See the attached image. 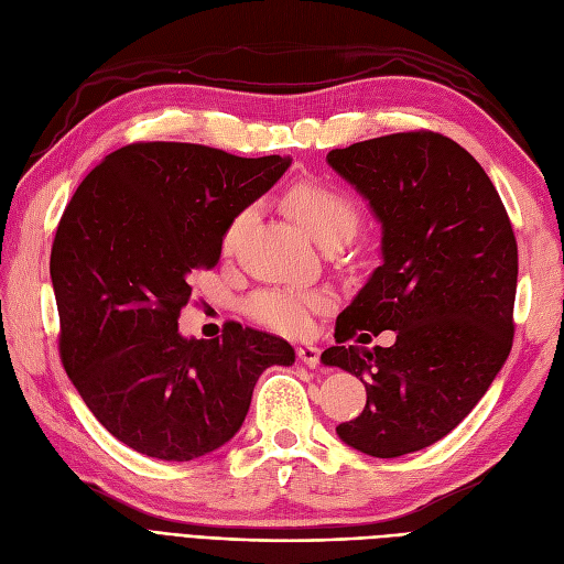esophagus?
Here are the masks:
<instances>
[{"instance_id":"obj_1","label":"esophagus","mask_w":564,"mask_h":564,"mask_svg":"<svg viewBox=\"0 0 564 564\" xmlns=\"http://www.w3.org/2000/svg\"><path fill=\"white\" fill-rule=\"evenodd\" d=\"M296 355H299V360L303 365H308V367H317L319 365V348L317 346L303 344V346L296 348Z\"/></svg>"}]
</instances>
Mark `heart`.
Returning <instances> with one entry per match:
<instances>
[{
    "label": "heart",
    "mask_w": 564,
    "mask_h": 564,
    "mask_svg": "<svg viewBox=\"0 0 564 564\" xmlns=\"http://www.w3.org/2000/svg\"><path fill=\"white\" fill-rule=\"evenodd\" d=\"M284 209L319 247L329 242L346 245L360 226V212H357L355 202L338 187L317 181H301L289 187L284 193ZM249 216L251 209H242L228 220L224 235H220V249L226 253L240 242ZM332 305L334 294L327 289L272 286L256 292L245 303V313L270 332L301 336L311 329L313 315L329 311Z\"/></svg>",
    "instance_id": "1"
}]
</instances>
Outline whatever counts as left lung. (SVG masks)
<instances>
[{
  "label": "left lung",
  "instance_id": "1",
  "mask_svg": "<svg viewBox=\"0 0 564 564\" xmlns=\"http://www.w3.org/2000/svg\"><path fill=\"white\" fill-rule=\"evenodd\" d=\"M327 162L383 226V263L322 352L367 388L362 414L336 433L362 454L395 458L452 433L497 379L513 346L518 242L485 169L447 135L390 133L336 148ZM386 328L397 332L390 349L347 344Z\"/></svg>",
  "mask_w": 564,
  "mask_h": 564
}]
</instances>
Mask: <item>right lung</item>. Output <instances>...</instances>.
Instances as JSON below:
<instances>
[{
    "instance_id": "right-lung-1",
    "label": "right lung",
    "mask_w": 564,
    "mask_h": 564,
    "mask_svg": "<svg viewBox=\"0 0 564 564\" xmlns=\"http://www.w3.org/2000/svg\"><path fill=\"white\" fill-rule=\"evenodd\" d=\"M289 158H237L197 143H131L87 174L51 247L58 350L104 429L162 460L209 454L240 431L284 338L242 324L183 338L187 278L220 259L228 220L259 199Z\"/></svg>"
}]
</instances>
